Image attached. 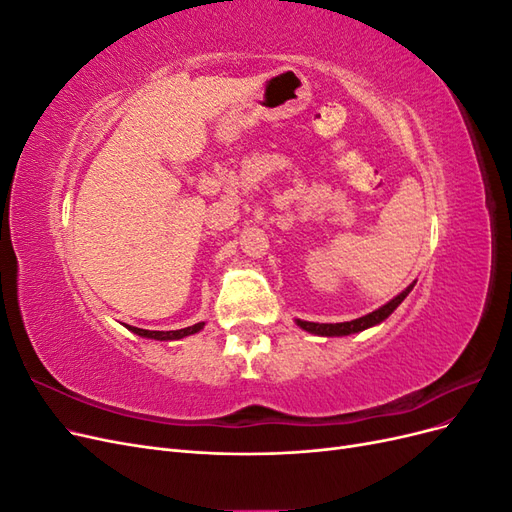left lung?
I'll use <instances>...</instances> for the list:
<instances>
[{"label": "left lung", "instance_id": "8db88e82", "mask_svg": "<svg viewBox=\"0 0 512 512\" xmlns=\"http://www.w3.org/2000/svg\"><path fill=\"white\" fill-rule=\"evenodd\" d=\"M412 290V286H408L404 292L397 294V297L393 301L386 303L384 307L376 309V312H371L363 318H356V320H350V322H335V324H320V322H307V320H297V324L301 329L314 333V335H327V337H333V335H352V333H359V331H365L367 327H374V324L382 322L384 318H389L395 307L404 301L408 297V292Z\"/></svg>", "mask_w": 512, "mask_h": 512}]
</instances>
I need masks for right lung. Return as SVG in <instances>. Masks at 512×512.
Listing matches in <instances>:
<instances>
[{
    "mask_svg": "<svg viewBox=\"0 0 512 512\" xmlns=\"http://www.w3.org/2000/svg\"><path fill=\"white\" fill-rule=\"evenodd\" d=\"M203 327H205V322L192 324V327H185V329H179V331H145V329H136V327H130V331H134L136 335H141V337H151V339H160V342H166V339H181L185 335L198 333Z\"/></svg>",
    "mask_w": 512,
    "mask_h": 512,
    "instance_id": "right-lung-1",
    "label": "right lung"
}]
</instances>
